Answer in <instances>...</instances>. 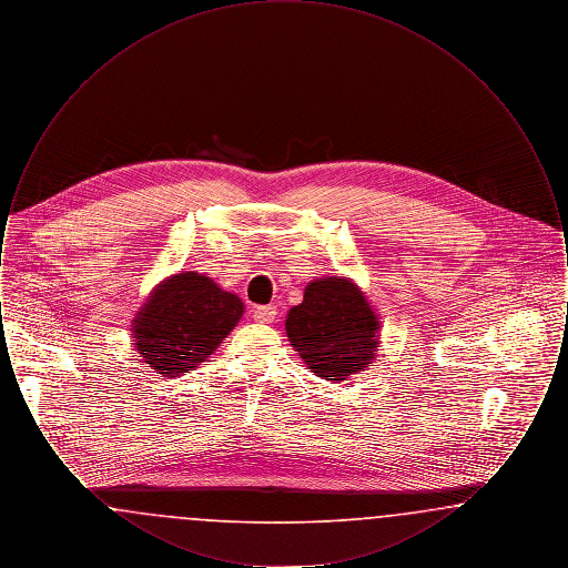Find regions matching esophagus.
<instances>
[{"label":"esophagus","mask_w":568,"mask_h":568,"mask_svg":"<svg viewBox=\"0 0 568 568\" xmlns=\"http://www.w3.org/2000/svg\"><path fill=\"white\" fill-rule=\"evenodd\" d=\"M276 317V306L268 304V306H255L253 308V320L257 324H272Z\"/></svg>","instance_id":"esophagus-1"}]
</instances>
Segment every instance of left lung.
Returning <instances> with one entry per match:
<instances>
[{
  "label": "left lung",
  "mask_w": 568,
  "mask_h": 568,
  "mask_svg": "<svg viewBox=\"0 0 568 568\" xmlns=\"http://www.w3.org/2000/svg\"><path fill=\"white\" fill-rule=\"evenodd\" d=\"M285 332L308 371L332 383L368 368L378 347L377 315L345 276L311 281L287 313Z\"/></svg>",
  "instance_id": "8db88e82"
}]
</instances>
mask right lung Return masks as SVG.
Segmentation results:
<instances>
[{"label": "right lung", "instance_id": "right-lung-1", "mask_svg": "<svg viewBox=\"0 0 568 568\" xmlns=\"http://www.w3.org/2000/svg\"><path fill=\"white\" fill-rule=\"evenodd\" d=\"M241 297L197 272L162 281L132 324L138 355L163 377L193 371L216 352L243 317Z\"/></svg>", "mask_w": 568, "mask_h": 568}]
</instances>
